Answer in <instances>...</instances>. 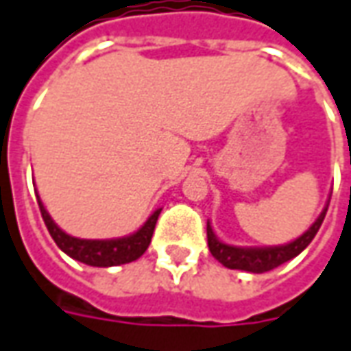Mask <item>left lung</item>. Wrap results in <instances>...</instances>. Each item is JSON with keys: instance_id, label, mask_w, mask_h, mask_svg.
<instances>
[{"instance_id": "8db88e82", "label": "left lung", "mask_w": 351, "mask_h": 351, "mask_svg": "<svg viewBox=\"0 0 351 351\" xmlns=\"http://www.w3.org/2000/svg\"><path fill=\"white\" fill-rule=\"evenodd\" d=\"M326 208L319 214V218L311 224L307 232H303L298 239H293L286 245H272V247H237L228 245L224 241H220L216 234L213 232L210 222H206V239H208V249L213 253V257L222 263L226 269L234 270H245V272H269V270L276 269L280 265L288 263L293 257H298L305 247L313 241V237L317 236L319 228L323 224Z\"/></svg>"}]
</instances>
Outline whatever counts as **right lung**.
Here are the masks:
<instances>
[{
	"label": "right lung",
	"mask_w": 351,
	"mask_h": 351,
	"mask_svg": "<svg viewBox=\"0 0 351 351\" xmlns=\"http://www.w3.org/2000/svg\"><path fill=\"white\" fill-rule=\"evenodd\" d=\"M38 199L40 213L44 218V224L48 228L49 236L58 243L65 255H69L75 261H81L88 267H117L137 261L150 245V239L154 234V226L158 220L162 208H156L154 213L148 216V220L138 228L135 234L125 237H115V239H81L65 234L60 226L51 220L48 210Z\"/></svg>",
	"instance_id": "1"
}]
</instances>
